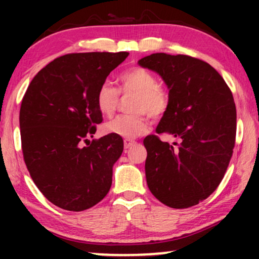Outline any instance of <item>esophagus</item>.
<instances>
[{
	"label": "esophagus",
	"mask_w": 259,
	"mask_h": 259,
	"mask_svg": "<svg viewBox=\"0 0 259 259\" xmlns=\"http://www.w3.org/2000/svg\"><path fill=\"white\" fill-rule=\"evenodd\" d=\"M134 144H136V141H132V140H128V139L123 140V147H125V150H128V148L132 147Z\"/></svg>",
	"instance_id": "34e87169"
}]
</instances>
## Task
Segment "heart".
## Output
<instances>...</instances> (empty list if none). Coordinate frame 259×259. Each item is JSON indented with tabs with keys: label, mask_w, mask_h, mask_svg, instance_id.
<instances>
[{
	"label": "heart",
	"mask_w": 259,
	"mask_h": 259,
	"mask_svg": "<svg viewBox=\"0 0 259 259\" xmlns=\"http://www.w3.org/2000/svg\"><path fill=\"white\" fill-rule=\"evenodd\" d=\"M118 82L119 88L108 81L102 82L97 91L95 104L102 115L111 116L118 108L120 93L133 94L131 112L134 114L116 116L106 123L105 132L125 139H134L150 127L147 114L153 119H159L167 112L171 97L167 88L158 83L155 74L141 66L122 72Z\"/></svg>",
	"instance_id": "heart-1"
}]
</instances>
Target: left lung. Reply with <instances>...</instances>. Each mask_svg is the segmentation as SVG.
I'll list each match as a JSON object with an SVG mask.
<instances>
[{
    "mask_svg": "<svg viewBox=\"0 0 259 259\" xmlns=\"http://www.w3.org/2000/svg\"><path fill=\"white\" fill-rule=\"evenodd\" d=\"M139 65L159 73L169 88V107L157 133L144 139L148 189L162 204L187 208L212 194L231 160L237 113L232 92L213 67L189 55L157 53Z\"/></svg>",
    "mask_w": 259,
    "mask_h": 259,
    "instance_id": "8db88e82",
    "label": "left lung"
}]
</instances>
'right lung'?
<instances>
[{
	"label": "right lung",
	"mask_w": 259,
	"mask_h": 259,
	"mask_svg": "<svg viewBox=\"0 0 259 259\" xmlns=\"http://www.w3.org/2000/svg\"><path fill=\"white\" fill-rule=\"evenodd\" d=\"M127 56V52L59 56L34 76L24 93L20 109L24 162L41 193L63 210H87L111 189L122 138H88L102 121L95 104L98 88Z\"/></svg>",
	"instance_id": "1"
}]
</instances>
